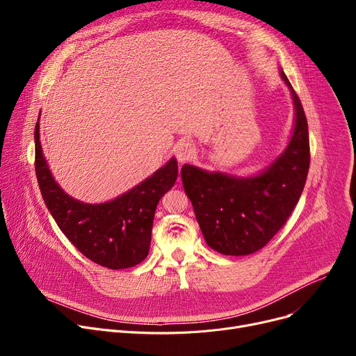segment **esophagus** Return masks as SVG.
I'll return each mask as SVG.
<instances>
[{"instance_id": "esophagus-1", "label": "esophagus", "mask_w": 356, "mask_h": 356, "mask_svg": "<svg viewBox=\"0 0 356 356\" xmlns=\"http://www.w3.org/2000/svg\"><path fill=\"white\" fill-rule=\"evenodd\" d=\"M196 153V148L192 143L189 141H183V143H179L175 148V156L176 159L179 160V163H184L191 160Z\"/></svg>"}]
</instances>
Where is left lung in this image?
Masks as SVG:
<instances>
[{
	"mask_svg": "<svg viewBox=\"0 0 356 356\" xmlns=\"http://www.w3.org/2000/svg\"><path fill=\"white\" fill-rule=\"evenodd\" d=\"M290 89L294 125L290 141L263 172L239 177L184 164L181 181L207 244L223 255H248L268 244L293 212L305 189L309 165V128L300 99Z\"/></svg>",
	"mask_w": 356,
	"mask_h": 356,
	"instance_id": "8db88e82",
	"label": "left lung"
}]
</instances>
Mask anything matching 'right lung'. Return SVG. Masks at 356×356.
<instances>
[{
    "label": "right lung",
    "instance_id": "obj_1",
    "mask_svg": "<svg viewBox=\"0 0 356 356\" xmlns=\"http://www.w3.org/2000/svg\"><path fill=\"white\" fill-rule=\"evenodd\" d=\"M39 120L34 129L35 176L60 231L86 258L102 267L121 270L140 264L148 255L157 203L177 179L176 159L115 199L85 203L69 196L54 180L43 156Z\"/></svg>",
    "mask_w": 356,
    "mask_h": 356
}]
</instances>
